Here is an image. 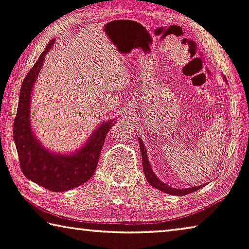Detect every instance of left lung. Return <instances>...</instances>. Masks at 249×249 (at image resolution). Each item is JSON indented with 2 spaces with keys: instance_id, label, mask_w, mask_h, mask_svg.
Returning a JSON list of instances; mask_svg holds the SVG:
<instances>
[{
  "instance_id": "1",
  "label": "left lung",
  "mask_w": 249,
  "mask_h": 249,
  "mask_svg": "<svg viewBox=\"0 0 249 249\" xmlns=\"http://www.w3.org/2000/svg\"><path fill=\"white\" fill-rule=\"evenodd\" d=\"M224 79L226 80V83H227V79H226V77H224ZM139 143H140L141 153H142L143 171H144V174H145V178H146L147 182L150 183L152 187L157 188V189H159V190H161L162 192H165V194H169V195L184 196V195H189V194H191V192H195L196 190H199L200 188L205 187V185H206V184L196 185V187L187 188V189H174V188L169 187V185L164 184L160 179H159L157 176H155L154 172H153V170H152L151 165H150V162H148V158H147V154H146L145 146H144L142 140H141L140 137H139Z\"/></svg>"
}]
</instances>
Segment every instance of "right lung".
I'll use <instances>...</instances> for the list:
<instances>
[{
	"label": "right lung",
	"instance_id": "obj_1",
	"mask_svg": "<svg viewBox=\"0 0 249 249\" xmlns=\"http://www.w3.org/2000/svg\"><path fill=\"white\" fill-rule=\"evenodd\" d=\"M53 43L54 39L48 43L22 83L13 124V139L24 176L48 190L62 192L87 182L95 173L107 133L116 122L108 121L99 125L85 145L72 154L53 153L36 139L30 122L32 89L41 70L44 57Z\"/></svg>",
	"mask_w": 249,
	"mask_h": 249
}]
</instances>
